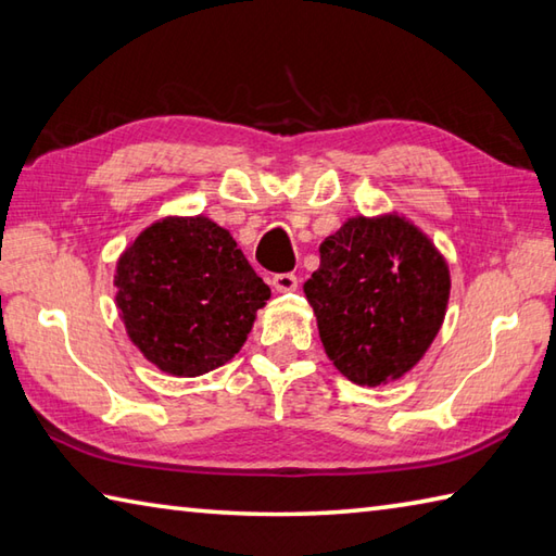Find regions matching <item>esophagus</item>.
<instances>
[{"mask_svg": "<svg viewBox=\"0 0 556 556\" xmlns=\"http://www.w3.org/2000/svg\"><path fill=\"white\" fill-rule=\"evenodd\" d=\"M270 286H274L278 292H292V290H298V276L276 274L274 278H270Z\"/></svg>", "mask_w": 556, "mask_h": 556, "instance_id": "esophagus-1", "label": "esophagus"}]
</instances>
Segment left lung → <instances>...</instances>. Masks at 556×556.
Returning a JSON list of instances; mask_svg holds the SVG:
<instances>
[{"mask_svg":"<svg viewBox=\"0 0 556 556\" xmlns=\"http://www.w3.org/2000/svg\"><path fill=\"white\" fill-rule=\"evenodd\" d=\"M321 266L304 282L326 355L359 387L413 369L446 314L448 266L399 215L350 218L321 242Z\"/></svg>","mask_w":556,"mask_h":556,"instance_id":"left-lung-1","label":"left lung"}]
</instances>
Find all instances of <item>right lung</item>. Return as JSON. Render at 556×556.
<instances>
[{"mask_svg": "<svg viewBox=\"0 0 556 556\" xmlns=\"http://www.w3.org/2000/svg\"><path fill=\"white\" fill-rule=\"evenodd\" d=\"M117 309L157 369L199 377L240 353L270 288L213 220L165 218L117 262Z\"/></svg>", "mask_w": 556, "mask_h": 556, "instance_id": "right-lung-1", "label": "right lung"}]
</instances>
